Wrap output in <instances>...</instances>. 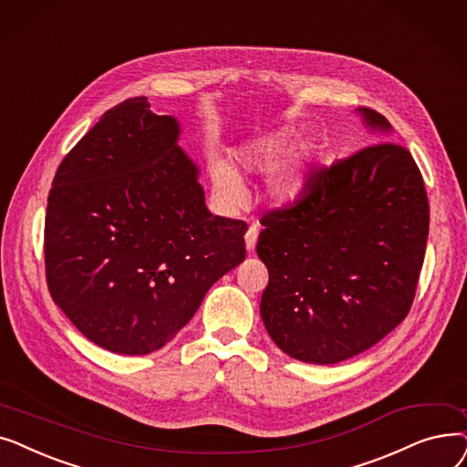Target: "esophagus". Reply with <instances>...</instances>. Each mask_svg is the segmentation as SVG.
<instances>
[{
	"label": "esophagus",
	"mask_w": 467,
	"mask_h": 467,
	"mask_svg": "<svg viewBox=\"0 0 467 467\" xmlns=\"http://www.w3.org/2000/svg\"><path fill=\"white\" fill-rule=\"evenodd\" d=\"M256 241H258V228L256 226H251L245 234V245H247V251L253 253L254 247H256Z\"/></svg>",
	"instance_id": "esophagus-1"
}]
</instances>
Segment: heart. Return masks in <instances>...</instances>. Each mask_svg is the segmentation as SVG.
I'll return each instance as SVG.
<instances>
[{"label": "heart", "mask_w": 467, "mask_h": 467, "mask_svg": "<svg viewBox=\"0 0 467 467\" xmlns=\"http://www.w3.org/2000/svg\"><path fill=\"white\" fill-rule=\"evenodd\" d=\"M296 140L298 132L291 127H281L277 130H272L268 135L241 144L234 153L235 165L239 171L249 174L270 172L283 161L285 155L295 148ZM316 144H306L296 158L286 161L270 174L268 182H265V195H268L274 203H293L304 193L309 181V169H312L316 158ZM213 184L218 195L224 197L230 203H239L243 195H245V188H243L239 174L224 161L214 163Z\"/></svg>", "instance_id": "heart-1"}]
</instances>
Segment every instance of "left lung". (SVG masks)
I'll list each match as a JSON object with an SVG mask.
<instances>
[{
    "instance_id": "obj_1",
    "label": "left lung",
    "mask_w": 467,
    "mask_h": 467,
    "mask_svg": "<svg viewBox=\"0 0 467 467\" xmlns=\"http://www.w3.org/2000/svg\"><path fill=\"white\" fill-rule=\"evenodd\" d=\"M358 114L379 137L393 129ZM256 253L270 281L265 330L291 358L335 365L401 323L414 300L430 232L428 195L412 155L370 144L316 171L293 205L262 216Z\"/></svg>"
}]
</instances>
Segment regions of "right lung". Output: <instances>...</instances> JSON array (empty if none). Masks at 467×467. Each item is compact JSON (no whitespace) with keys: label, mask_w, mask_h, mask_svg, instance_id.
I'll list each match as a JSON object with an SVG mask.
<instances>
[{"label":"right lung","mask_w":467,"mask_h":467,"mask_svg":"<svg viewBox=\"0 0 467 467\" xmlns=\"http://www.w3.org/2000/svg\"><path fill=\"white\" fill-rule=\"evenodd\" d=\"M181 123L146 97L108 109L57 169L46 216L49 293L93 344L144 355L171 342L245 260L243 220L213 216Z\"/></svg>","instance_id":"right-lung-1"}]
</instances>
